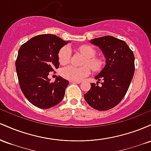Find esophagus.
<instances>
[{
  "label": "esophagus",
  "instance_id": "esophagus-1",
  "mask_svg": "<svg viewBox=\"0 0 151 151\" xmlns=\"http://www.w3.org/2000/svg\"><path fill=\"white\" fill-rule=\"evenodd\" d=\"M70 83H72V84H80L81 81H70Z\"/></svg>",
  "mask_w": 151,
  "mask_h": 151
}]
</instances>
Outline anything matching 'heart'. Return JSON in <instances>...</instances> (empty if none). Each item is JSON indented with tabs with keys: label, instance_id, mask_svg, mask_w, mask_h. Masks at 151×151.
<instances>
[{
	"label": "heart",
	"instance_id": "1",
	"mask_svg": "<svg viewBox=\"0 0 151 151\" xmlns=\"http://www.w3.org/2000/svg\"><path fill=\"white\" fill-rule=\"evenodd\" d=\"M79 53L85 57L83 65H88L94 72H99L104 66V61L100 57L95 56L96 51L92 46L83 45L77 49ZM72 58V50L69 46H64L58 53L59 62L62 65L69 63ZM88 66L77 67L73 65L66 66L61 70V75L64 78L72 81H80L90 74L91 70Z\"/></svg>",
	"mask_w": 151,
	"mask_h": 151
}]
</instances>
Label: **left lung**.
<instances>
[{"instance_id": "8db88e82", "label": "left lung", "mask_w": 151, "mask_h": 151, "mask_svg": "<svg viewBox=\"0 0 151 151\" xmlns=\"http://www.w3.org/2000/svg\"><path fill=\"white\" fill-rule=\"evenodd\" d=\"M99 46L104 55L106 65L95 79L96 84L84 94L90 106L99 111L114 108L125 96L135 72V58L133 51L124 40L107 35L90 40ZM102 80L101 86L99 81Z\"/></svg>"}]
</instances>
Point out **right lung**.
Wrapping results in <instances>:
<instances>
[{"label":"right lung","mask_w":151,"mask_h":151,"mask_svg":"<svg viewBox=\"0 0 151 151\" xmlns=\"http://www.w3.org/2000/svg\"><path fill=\"white\" fill-rule=\"evenodd\" d=\"M67 42L57 35L35 36L22 44L15 61L19 85L24 96L40 109H50L65 96L69 81L57 77L50 82L47 76L60 66L58 53Z\"/></svg>","instance_id":"1"}]
</instances>
